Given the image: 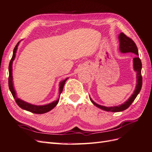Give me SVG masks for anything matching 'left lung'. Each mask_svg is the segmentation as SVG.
<instances>
[{"instance_id":"obj_1","label":"left lung","mask_w":152,"mask_h":152,"mask_svg":"<svg viewBox=\"0 0 152 152\" xmlns=\"http://www.w3.org/2000/svg\"><path fill=\"white\" fill-rule=\"evenodd\" d=\"M119 50L121 53H133L135 54L136 55L139 56L138 49L137 45L135 44V42L132 40L129 37H128L125 35L123 33H121L119 35ZM134 71L137 72V84H136L135 89L130 98L128 99L126 102L124 103L120 104L118 106L115 107H104L100 105V104H97L93 101L91 98L90 99L91 102L94 104L97 107H98L101 109L105 110L107 112H121L124 110L127 109L129 107L131 104L133 103L136 97L139 94V93L141 91L142 84V77L141 76V69H142V63L139 57L134 58Z\"/></svg>"}]
</instances>
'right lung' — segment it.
Wrapping results in <instances>:
<instances>
[{
  "instance_id": "add662e5",
  "label": "right lung",
  "mask_w": 152,
  "mask_h": 152,
  "mask_svg": "<svg viewBox=\"0 0 152 152\" xmlns=\"http://www.w3.org/2000/svg\"><path fill=\"white\" fill-rule=\"evenodd\" d=\"M20 42H18L17 43V44L15 45L14 50H13V56L12 58H11V61L10 62V65H9V79H8V84H9V88L12 94L13 98L16 102L17 104L21 108L24 110H26L27 111H29L32 112V113L34 114H44L46 113V112H48L50 110H51L53 108H54L56 106V104H58V102H59V98H58L56 101H54V102L49 103L48 104H45V105H34V104H32L31 103H29L28 102H26L24 101H23L20 99H19L17 98L16 92H15V90L13 87V76H12V64L13 61L15 60V56H16V53H17V50L18 45L19 44ZM68 79L66 78L64 80H62L61 82L60 83V87H59V97L60 96L61 93L63 91V88L65 85V81H67Z\"/></svg>"
}]
</instances>
